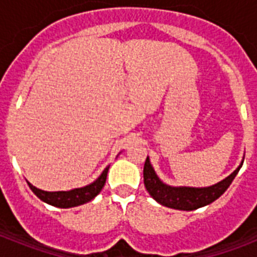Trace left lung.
Listing matches in <instances>:
<instances>
[{
	"label": "left lung",
	"mask_w": 257,
	"mask_h": 257,
	"mask_svg": "<svg viewBox=\"0 0 257 257\" xmlns=\"http://www.w3.org/2000/svg\"><path fill=\"white\" fill-rule=\"evenodd\" d=\"M241 165H243V161L223 181L211 185V187H171V185L163 183L157 177L156 172L151 165L149 157H147L144 164V185L147 191L149 192V195L161 205L173 208V209H180V211H193V209L208 205V204L213 203L216 199H219L231 185L237 172L241 168Z\"/></svg>",
	"instance_id": "8db88e82"
}]
</instances>
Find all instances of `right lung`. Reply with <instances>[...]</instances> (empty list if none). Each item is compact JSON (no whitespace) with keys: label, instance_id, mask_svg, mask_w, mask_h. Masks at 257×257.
<instances>
[{"label":"right lung","instance_id":"right-lung-1","mask_svg":"<svg viewBox=\"0 0 257 257\" xmlns=\"http://www.w3.org/2000/svg\"><path fill=\"white\" fill-rule=\"evenodd\" d=\"M108 171L109 167H106L96 181H93L92 184L85 185V187L76 188V189H70V191L46 192L36 188L29 181H28V185L33 191L34 195L37 196L40 200H42L44 203L50 204V205L57 208H72L88 203L100 193L102 187L105 185V181H106Z\"/></svg>","mask_w":257,"mask_h":257}]
</instances>
